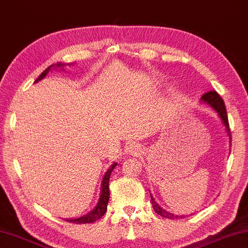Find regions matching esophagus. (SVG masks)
Here are the masks:
<instances>
[{
    "label": "esophagus",
    "mask_w": 248,
    "mask_h": 248,
    "mask_svg": "<svg viewBox=\"0 0 248 248\" xmlns=\"http://www.w3.org/2000/svg\"><path fill=\"white\" fill-rule=\"evenodd\" d=\"M127 151H128V153L131 154V155H137L138 153H140V147H138L137 145L131 144L130 146L127 148Z\"/></svg>",
    "instance_id": "esophagus-1"
}]
</instances>
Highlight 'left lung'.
<instances>
[{
    "mask_svg": "<svg viewBox=\"0 0 248 248\" xmlns=\"http://www.w3.org/2000/svg\"><path fill=\"white\" fill-rule=\"evenodd\" d=\"M201 100H202L203 102H205V103L209 104L211 108H213L214 110L217 112L220 119L222 120V124H224V127H226V130H227L228 136H229L230 143H232V131H230V128H229V121H228L226 105H224L222 97H221L216 91H210V92H206L205 94H203V96L201 97ZM151 201H152V205H153V210L158 214V216L167 217V219H176V217H179V216H174V214L169 213L168 211L163 210L162 207H161L156 202H155V200L153 199V196L152 195H151Z\"/></svg>",
    "mask_w": 248,
    "mask_h": 248,
    "instance_id": "8db88e82",
    "label": "left lung"
}]
</instances>
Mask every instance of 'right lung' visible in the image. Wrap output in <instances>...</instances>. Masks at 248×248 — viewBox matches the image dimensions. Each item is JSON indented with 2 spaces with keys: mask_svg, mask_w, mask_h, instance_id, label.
I'll list each match as a JSON object with an SVG mask.
<instances>
[{
  "mask_svg": "<svg viewBox=\"0 0 248 248\" xmlns=\"http://www.w3.org/2000/svg\"><path fill=\"white\" fill-rule=\"evenodd\" d=\"M63 65L64 64L57 63V67H59V68L63 67ZM52 67H53V65L48 67L47 69H45V70L43 71L41 75H39V77L37 78V80H36V81L41 80V79L44 78L45 76L48 74V71L51 70ZM115 166H117V163L112 164L110 169H108L104 174L103 181H102V191H101L100 201H98L97 205L95 206V209L92 211V212L86 214V216H84V217H77V219H68L67 221H69V222H72V223H91V222H94V221H96L98 219H101V217L104 216L105 211H107V207H108V197H110V190H108V180H110L111 172H112V170H113L115 168Z\"/></svg>",
  "mask_w": 248,
  "mask_h": 248,
  "instance_id": "right-lung-1",
  "label": "right lung"
}]
</instances>
